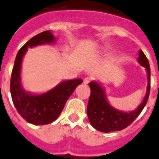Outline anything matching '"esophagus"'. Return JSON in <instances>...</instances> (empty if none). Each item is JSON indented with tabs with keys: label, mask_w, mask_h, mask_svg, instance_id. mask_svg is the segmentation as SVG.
<instances>
[{
	"label": "esophagus",
	"mask_w": 159,
	"mask_h": 159,
	"mask_svg": "<svg viewBox=\"0 0 159 159\" xmlns=\"http://www.w3.org/2000/svg\"><path fill=\"white\" fill-rule=\"evenodd\" d=\"M92 81V78L91 77H86V78H84V80H83V82H84V84H88L90 82Z\"/></svg>",
	"instance_id": "obj_1"
}]
</instances>
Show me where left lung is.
Listing matches in <instances>:
<instances>
[{
    "label": "left lung",
    "instance_id": "left-lung-1",
    "mask_svg": "<svg viewBox=\"0 0 159 159\" xmlns=\"http://www.w3.org/2000/svg\"><path fill=\"white\" fill-rule=\"evenodd\" d=\"M138 62L142 67H145L148 84L143 101L134 111L127 112L113 107L108 102L104 87L97 81H92L89 83L91 95L87 112L90 123L96 129L104 133L121 130L129 125L144 108L150 91V67L142 50L139 51Z\"/></svg>",
    "mask_w": 159,
    "mask_h": 159
}]
</instances>
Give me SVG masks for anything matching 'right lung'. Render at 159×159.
Instances as JSON below:
<instances>
[{
    "mask_svg": "<svg viewBox=\"0 0 159 159\" xmlns=\"http://www.w3.org/2000/svg\"><path fill=\"white\" fill-rule=\"evenodd\" d=\"M54 43L56 38L50 30L34 36L19 50L11 73V94L14 106L27 122L35 125L53 122L59 116L76 87L82 82L81 78L64 80L48 92L39 94L28 92L24 88L21 82V66L28 48Z\"/></svg>",
    "mask_w": 159,
    "mask_h": 159,
    "instance_id": "right-lung-1",
    "label": "right lung"
}]
</instances>
